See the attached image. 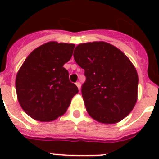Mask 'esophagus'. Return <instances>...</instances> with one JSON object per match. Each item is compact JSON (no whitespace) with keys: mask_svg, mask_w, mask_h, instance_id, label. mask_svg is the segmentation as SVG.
<instances>
[{"mask_svg":"<svg viewBox=\"0 0 159 159\" xmlns=\"http://www.w3.org/2000/svg\"><path fill=\"white\" fill-rule=\"evenodd\" d=\"M76 85H77V87H78V90H81V83H80L79 82H76Z\"/></svg>","mask_w":159,"mask_h":159,"instance_id":"34e87169","label":"esophagus"}]
</instances>
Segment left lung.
Returning a JSON list of instances; mask_svg holds the SVG:
<instances>
[{"label":"left lung","mask_w":159,"mask_h":159,"mask_svg":"<svg viewBox=\"0 0 159 159\" xmlns=\"http://www.w3.org/2000/svg\"><path fill=\"white\" fill-rule=\"evenodd\" d=\"M73 56L85 71L82 94L90 116L104 124L128 116L137 101L139 77L125 53L106 42H92L77 45Z\"/></svg>","instance_id":"left-lung-1"}]
</instances>
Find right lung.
<instances>
[{
	"label": "right lung",
	"mask_w": 159,
	"mask_h": 159,
	"mask_svg": "<svg viewBox=\"0 0 159 159\" xmlns=\"http://www.w3.org/2000/svg\"><path fill=\"white\" fill-rule=\"evenodd\" d=\"M75 45L48 42L29 55L16 79L20 105L31 118L52 121L64 114L78 88L63 67Z\"/></svg>",
	"instance_id": "1"
}]
</instances>
